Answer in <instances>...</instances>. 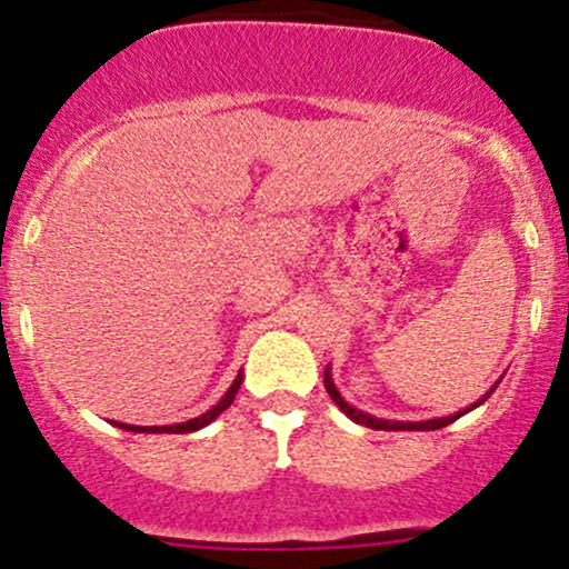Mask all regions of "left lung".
I'll return each mask as SVG.
<instances>
[{
    "mask_svg": "<svg viewBox=\"0 0 569 569\" xmlns=\"http://www.w3.org/2000/svg\"><path fill=\"white\" fill-rule=\"evenodd\" d=\"M325 388H327V393H330V399L336 401L338 407H341L343 412H347L349 418H352V421H358V423H363V427H369V429H386V432H401V429H407V432H410V429H418V432H421V429H443V427H449L451 421H457V418L462 416V412H457V416H446V418H435V421H416V423H405V421H382V418H375V416H369V412H360V410H355V407H349L347 401L341 399V393L336 391V386H332V380H330V371H325ZM487 399V396H485ZM481 399V401H485ZM481 401H476V405H481ZM473 405V407H476ZM470 410V407H468ZM465 410V412H468Z\"/></svg>",
    "mask_w": 569,
    "mask_h": 569,
    "instance_id": "1",
    "label": "left lung"
}]
</instances>
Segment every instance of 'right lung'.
<instances>
[{
  "label": "right lung",
  "instance_id": "obj_1",
  "mask_svg": "<svg viewBox=\"0 0 569 569\" xmlns=\"http://www.w3.org/2000/svg\"><path fill=\"white\" fill-rule=\"evenodd\" d=\"M239 386H242V375L237 377V380H233V386L228 388V393L222 396L220 401H217L214 407H211L209 412H203V416L200 418H192V421H183V423H173V427H129V423H114V427H120V429H129V432H170V435H183V432H194V429H200V427H206V423H211L214 421L217 416H220L222 410H226V407H231V401L237 399V393H239Z\"/></svg>",
  "mask_w": 569,
  "mask_h": 569
}]
</instances>
